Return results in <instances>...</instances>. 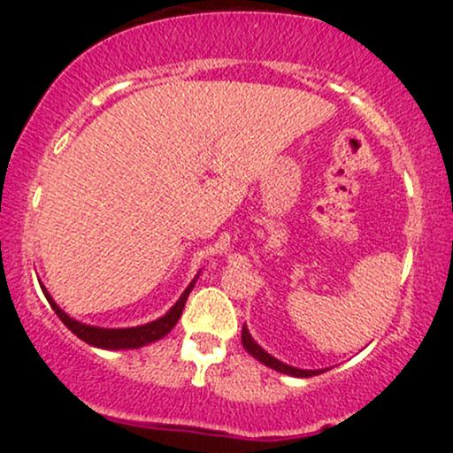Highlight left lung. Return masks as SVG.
Listing matches in <instances>:
<instances>
[{
    "label": "left lung",
    "instance_id": "8db88e82",
    "mask_svg": "<svg viewBox=\"0 0 453 453\" xmlns=\"http://www.w3.org/2000/svg\"><path fill=\"white\" fill-rule=\"evenodd\" d=\"M242 347L251 353L253 357H256L257 362L266 364L268 368H273V371L277 372H283V375H292V377H313V375H319V372H324L326 368H319V371H304V368H296V366H289V364L277 360L274 356H270L268 351H264L262 347L257 345L256 341H253V336L249 334V327L242 326Z\"/></svg>",
    "mask_w": 453,
    "mask_h": 453
}]
</instances>
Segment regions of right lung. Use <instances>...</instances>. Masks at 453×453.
I'll use <instances>...</instances> for the list:
<instances>
[{
    "label": "right lung",
    "instance_id": "1",
    "mask_svg": "<svg viewBox=\"0 0 453 453\" xmlns=\"http://www.w3.org/2000/svg\"><path fill=\"white\" fill-rule=\"evenodd\" d=\"M196 280H197V274L194 277V280L187 285V289L180 294V298L176 300L174 306L168 311V313L157 317L155 321H149V324L134 326V327H102V326L82 324V321H78L74 317L67 315L65 311L55 303L53 296L49 294V289H46L44 285H40V288H42L46 300H49V304L53 306L57 317L64 321L67 330H72V334H76L78 339L85 341L87 345L97 347V349L117 351V349H138V347L150 345V342L164 339V336L176 326V321L180 319V315H183L185 303L187 298H189V292L194 289Z\"/></svg>",
    "mask_w": 453,
    "mask_h": 453
}]
</instances>
